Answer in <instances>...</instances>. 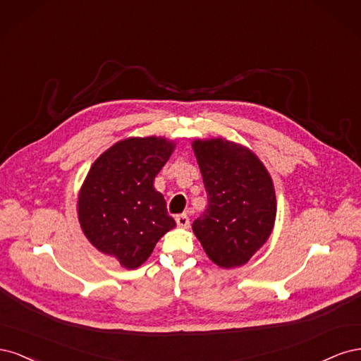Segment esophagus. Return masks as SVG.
Instances as JSON below:
<instances>
[{
    "instance_id": "obj_1",
    "label": "esophagus",
    "mask_w": 361,
    "mask_h": 361,
    "mask_svg": "<svg viewBox=\"0 0 361 361\" xmlns=\"http://www.w3.org/2000/svg\"><path fill=\"white\" fill-rule=\"evenodd\" d=\"M176 224H178L179 227H183V228L190 227V216H188L187 214L178 215V216H176Z\"/></svg>"
}]
</instances>
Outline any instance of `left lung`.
Masks as SVG:
<instances>
[{
	"label": "left lung",
	"mask_w": 361,
	"mask_h": 361,
	"mask_svg": "<svg viewBox=\"0 0 361 361\" xmlns=\"http://www.w3.org/2000/svg\"><path fill=\"white\" fill-rule=\"evenodd\" d=\"M192 149L207 194L192 232L214 264L241 267L267 243L276 221V191L250 149L223 138L195 140Z\"/></svg>",
	"instance_id": "8db88e82"
}]
</instances>
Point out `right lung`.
<instances>
[{
  "label": "right lung",
  "instance_id": "obj_1",
  "mask_svg": "<svg viewBox=\"0 0 361 361\" xmlns=\"http://www.w3.org/2000/svg\"><path fill=\"white\" fill-rule=\"evenodd\" d=\"M162 137L126 138L97 158L78 195V218L87 239L120 265L145 264L157 243L176 226L154 180L173 154Z\"/></svg>",
  "mask_w": 361,
  "mask_h": 361
}]
</instances>
